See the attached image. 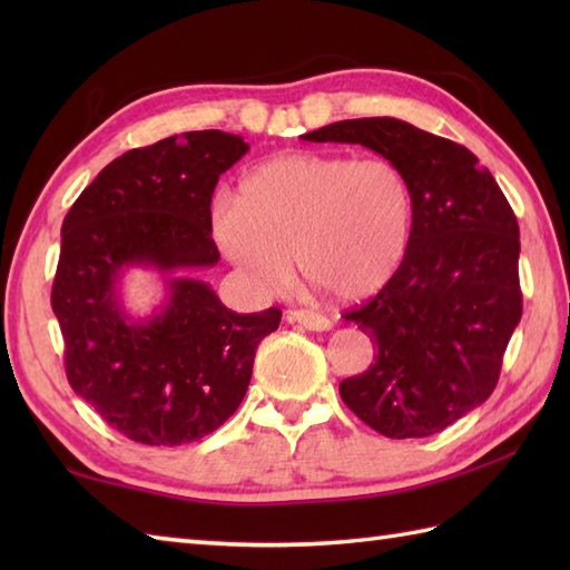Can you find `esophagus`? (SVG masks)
<instances>
[{
	"instance_id": "1",
	"label": "esophagus",
	"mask_w": 570,
	"mask_h": 570,
	"mask_svg": "<svg viewBox=\"0 0 570 570\" xmlns=\"http://www.w3.org/2000/svg\"><path fill=\"white\" fill-rule=\"evenodd\" d=\"M286 321H288V323H298V325H304V328H308V331H331V328H333L331 318H325L323 313L308 311V308L288 311V313H286Z\"/></svg>"
}]
</instances>
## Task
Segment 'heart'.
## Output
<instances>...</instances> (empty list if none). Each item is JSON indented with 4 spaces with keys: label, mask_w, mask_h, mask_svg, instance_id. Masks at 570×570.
<instances>
[{
    "label": "heart",
    "mask_w": 570,
    "mask_h": 570,
    "mask_svg": "<svg viewBox=\"0 0 570 570\" xmlns=\"http://www.w3.org/2000/svg\"><path fill=\"white\" fill-rule=\"evenodd\" d=\"M213 235L227 262L259 288L298 272L341 298H365L402 264L414 193L384 156L286 154L239 180L237 196L217 193Z\"/></svg>",
    "instance_id": "obj_1"
}]
</instances>
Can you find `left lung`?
I'll list each match as a JSON object with an SVG mask.
<instances>
[{
    "mask_svg": "<svg viewBox=\"0 0 570 570\" xmlns=\"http://www.w3.org/2000/svg\"><path fill=\"white\" fill-rule=\"evenodd\" d=\"M304 139L362 144L409 178L404 259L377 296L345 313L377 355L341 382V396L386 439L439 433L492 394L522 318L517 217L475 154L402 119H343Z\"/></svg>",
    "mask_w": 570,
    "mask_h": 570,
    "instance_id": "8db88e82",
    "label": "left lung"
}]
</instances>
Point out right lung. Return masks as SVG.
I'll return each instance as SVG.
<instances>
[{"label": "right lung", "instance_id": "right-lung-1", "mask_svg": "<svg viewBox=\"0 0 570 570\" xmlns=\"http://www.w3.org/2000/svg\"><path fill=\"white\" fill-rule=\"evenodd\" d=\"M249 144L220 129L184 131L107 164L60 227L51 306L72 392L127 439L180 445L220 429L252 380L257 345L282 311L242 316L190 269L220 262L210 200ZM129 265L165 276L167 301L131 320L118 301Z\"/></svg>", "mask_w": 570, "mask_h": 570}]
</instances>
